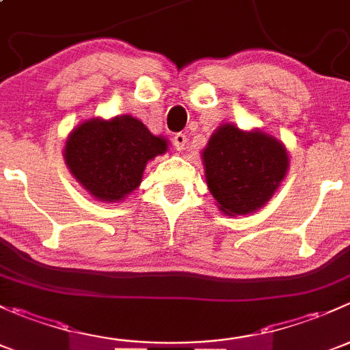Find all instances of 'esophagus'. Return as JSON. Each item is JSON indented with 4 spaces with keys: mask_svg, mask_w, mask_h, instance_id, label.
<instances>
[{
    "mask_svg": "<svg viewBox=\"0 0 350 350\" xmlns=\"http://www.w3.org/2000/svg\"><path fill=\"white\" fill-rule=\"evenodd\" d=\"M174 146H176V149L178 150H183L186 147V144H188V135H186V133H176L174 135Z\"/></svg>",
    "mask_w": 350,
    "mask_h": 350,
    "instance_id": "34e87169",
    "label": "esophagus"
}]
</instances>
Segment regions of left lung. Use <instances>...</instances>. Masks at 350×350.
Here are the masks:
<instances>
[{
  "label": "left lung",
  "mask_w": 350,
  "mask_h": 350,
  "mask_svg": "<svg viewBox=\"0 0 350 350\" xmlns=\"http://www.w3.org/2000/svg\"><path fill=\"white\" fill-rule=\"evenodd\" d=\"M204 178L217 206L228 217L262 208L289 169L284 144L259 129L221 123L201 150Z\"/></svg>",
  "instance_id": "left-lung-1"
}]
</instances>
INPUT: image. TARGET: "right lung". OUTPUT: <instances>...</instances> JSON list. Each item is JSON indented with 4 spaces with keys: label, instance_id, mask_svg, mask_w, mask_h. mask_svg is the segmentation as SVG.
Listing matches in <instances>:
<instances>
[{
    "label": "right lung",
    "instance_id": "right-lung-1",
    "mask_svg": "<svg viewBox=\"0 0 350 350\" xmlns=\"http://www.w3.org/2000/svg\"><path fill=\"white\" fill-rule=\"evenodd\" d=\"M167 144L132 115L94 116L67 135L64 161L91 196L116 203L139 188L147 162L167 152Z\"/></svg>",
    "mask_w": 350,
    "mask_h": 350
}]
</instances>
